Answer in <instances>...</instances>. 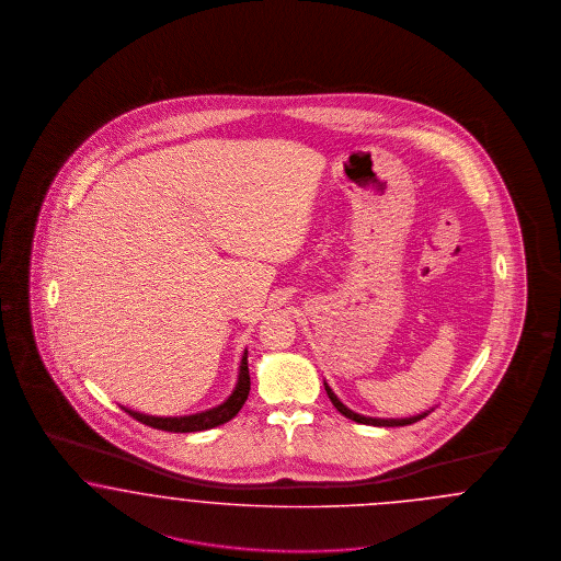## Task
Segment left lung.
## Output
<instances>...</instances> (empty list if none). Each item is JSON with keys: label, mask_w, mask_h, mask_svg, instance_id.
<instances>
[{"label": "left lung", "mask_w": 561, "mask_h": 561, "mask_svg": "<svg viewBox=\"0 0 561 561\" xmlns=\"http://www.w3.org/2000/svg\"><path fill=\"white\" fill-rule=\"evenodd\" d=\"M324 390H327V396L331 398V402H333V407L343 414V416H347V419H352V421H356V423H363V425H375V427H402V425H411V423H416V421H421V419H425L427 414L432 413L436 407H432L430 411H423V413L413 414V416H400V419H383V416H366V414L356 413V411H352V409H347L345 404H343L342 400L337 398V393L331 390V386L324 381Z\"/></svg>", "instance_id": "8db88e82"}]
</instances>
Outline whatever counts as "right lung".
<instances>
[{
	"label": "right lung",
	"mask_w": 561,
	"mask_h": 561,
	"mask_svg": "<svg viewBox=\"0 0 561 561\" xmlns=\"http://www.w3.org/2000/svg\"><path fill=\"white\" fill-rule=\"evenodd\" d=\"M251 390V379H249V366H247V350L241 356V365H239V375H237V383L230 391V396L219 402L216 407L201 411L195 414H182V416H154V414L140 413V411H131L127 407H122L123 411L131 414L136 421L145 423L148 427L154 430H163V432H173V434H191V432H205V430H214L218 425L228 423L230 419H234L239 411L243 409L244 400Z\"/></svg>",
	"instance_id": "add662e5"
}]
</instances>
